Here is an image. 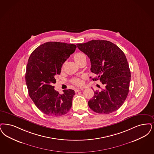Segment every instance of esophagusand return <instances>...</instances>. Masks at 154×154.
I'll list each match as a JSON object with an SVG mask.
<instances>
[{"label":"esophagus","instance_id":"34e87169","mask_svg":"<svg viewBox=\"0 0 154 154\" xmlns=\"http://www.w3.org/2000/svg\"><path fill=\"white\" fill-rule=\"evenodd\" d=\"M83 89H84V87L78 88H76V89H75V92H77L81 91H82V90H83Z\"/></svg>","mask_w":154,"mask_h":154}]
</instances>
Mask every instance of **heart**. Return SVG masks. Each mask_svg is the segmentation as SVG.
I'll return each mask as SVG.
<instances>
[{
	"instance_id": "b5f03b06",
	"label": "heart",
	"mask_w": 154,
	"mask_h": 154,
	"mask_svg": "<svg viewBox=\"0 0 154 154\" xmlns=\"http://www.w3.org/2000/svg\"><path fill=\"white\" fill-rule=\"evenodd\" d=\"M74 61L77 63V64L80 63L82 62H86V55L82 53H77L75 54L74 55ZM73 83L74 84L77 85H80L82 84V80H81L79 78H75L72 80Z\"/></svg>"
}]
</instances>
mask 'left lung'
<instances>
[{"mask_svg": "<svg viewBox=\"0 0 154 154\" xmlns=\"http://www.w3.org/2000/svg\"><path fill=\"white\" fill-rule=\"evenodd\" d=\"M77 46L90 59L91 71L97 75L92 80H99L105 85L101 92L94 91L92 99L88 101L89 108L101 114L117 111L128 96L131 81L124 53L115 44L105 40H92Z\"/></svg>", "mask_w": 154, "mask_h": 154, "instance_id": "1", "label": "left lung"}]
</instances>
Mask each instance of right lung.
<instances>
[{
    "instance_id": "obj_1",
    "label": "right lung",
    "mask_w": 154,
    "mask_h": 154,
    "mask_svg": "<svg viewBox=\"0 0 154 154\" xmlns=\"http://www.w3.org/2000/svg\"><path fill=\"white\" fill-rule=\"evenodd\" d=\"M76 48L74 44L46 42L34 50L29 58L25 75L29 94L37 108L48 116H61L72 107L74 90H63L61 94L53 84L63 63Z\"/></svg>"
}]
</instances>
